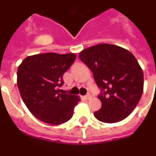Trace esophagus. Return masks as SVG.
<instances>
[{"label":"esophagus","instance_id":"obj_1","mask_svg":"<svg viewBox=\"0 0 156 156\" xmlns=\"http://www.w3.org/2000/svg\"><path fill=\"white\" fill-rule=\"evenodd\" d=\"M91 94H86L85 96H84V98H85L86 100H89V99H91Z\"/></svg>","mask_w":156,"mask_h":156}]
</instances>
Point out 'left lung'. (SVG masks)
I'll list each match as a JSON object with an SVG mask.
<instances>
[{"label":"left lung","instance_id":"obj_1","mask_svg":"<svg viewBox=\"0 0 156 156\" xmlns=\"http://www.w3.org/2000/svg\"><path fill=\"white\" fill-rule=\"evenodd\" d=\"M79 58L92 71L102 91L98 96L102 106L94 116L114 123L129 116L144 90V73L134 55L115 44H99L82 51Z\"/></svg>","mask_w":156,"mask_h":156}]
</instances>
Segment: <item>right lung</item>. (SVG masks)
Instances as JSON below:
<instances>
[{
    "instance_id": "1",
    "label": "right lung",
    "mask_w": 156,
    "mask_h": 156,
    "mask_svg": "<svg viewBox=\"0 0 156 156\" xmlns=\"http://www.w3.org/2000/svg\"><path fill=\"white\" fill-rule=\"evenodd\" d=\"M76 58L74 53L49 52L26 57L18 66L17 83L27 108L40 121L60 125L71 119L80 98L59 93L62 76Z\"/></svg>"
}]
</instances>
